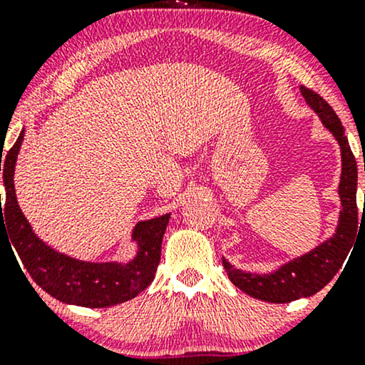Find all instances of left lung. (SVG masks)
<instances>
[{
  "label": "left lung",
  "instance_id": "1",
  "mask_svg": "<svg viewBox=\"0 0 365 365\" xmlns=\"http://www.w3.org/2000/svg\"><path fill=\"white\" fill-rule=\"evenodd\" d=\"M305 103L319 116L326 128L333 133L341 153V177L338 185L341 211L338 225L328 240L321 242L307 254L282 264L271 273H250L237 269L223 257V266L230 282L254 299L271 304H287L304 299L324 288L345 262L359 228L357 211V163L351 153L340 118L319 94L300 86Z\"/></svg>",
  "mask_w": 365,
  "mask_h": 365
}]
</instances>
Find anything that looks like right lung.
<instances>
[{
    "label": "right lung",
    "instance_id": "1",
    "mask_svg": "<svg viewBox=\"0 0 365 365\" xmlns=\"http://www.w3.org/2000/svg\"><path fill=\"white\" fill-rule=\"evenodd\" d=\"M24 133L22 130L3 165L0 161L6 190L5 207H1L0 195V233L9 230L10 247H15L31 278L60 302L89 309L111 307L144 292L156 274L170 215L139 221L133 226L132 242H135L137 250L128 262H89L58 252L36 235L16 200L14 175Z\"/></svg>",
    "mask_w": 365,
    "mask_h": 365
}]
</instances>
